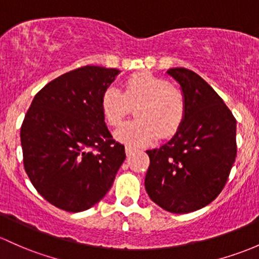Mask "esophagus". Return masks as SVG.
Masks as SVG:
<instances>
[{"mask_svg": "<svg viewBox=\"0 0 259 259\" xmlns=\"http://www.w3.org/2000/svg\"><path fill=\"white\" fill-rule=\"evenodd\" d=\"M136 151H137V149L133 148V147H131V146H126V154H127V155H132L133 153H135Z\"/></svg>", "mask_w": 259, "mask_h": 259, "instance_id": "1", "label": "esophagus"}]
</instances>
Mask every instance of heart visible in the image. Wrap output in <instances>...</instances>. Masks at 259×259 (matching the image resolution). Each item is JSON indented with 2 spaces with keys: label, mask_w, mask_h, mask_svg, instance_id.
<instances>
[{
  "label": "heart",
  "mask_w": 259,
  "mask_h": 259,
  "mask_svg": "<svg viewBox=\"0 0 259 259\" xmlns=\"http://www.w3.org/2000/svg\"><path fill=\"white\" fill-rule=\"evenodd\" d=\"M136 108L137 119L122 124L116 137L132 146H144L159 137L174 136L185 117V96L178 86L152 74H135L123 91L110 86L101 97L108 124L116 127Z\"/></svg>",
  "instance_id": "1"
}]
</instances>
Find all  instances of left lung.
<instances>
[{
	"label": "left lung",
	"mask_w": 259,
	"mask_h": 259,
	"mask_svg": "<svg viewBox=\"0 0 259 259\" xmlns=\"http://www.w3.org/2000/svg\"><path fill=\"white\" fill-rule=\"evenodd\" d=\"M185 96V117L168 143L147 151L146 190L152 201L174 213L206 206L229 180L237 154L236 118L201 76L185 68L166 71Z\"/></svg>",
	"instance_id": "obj_1"
}]
</instances>
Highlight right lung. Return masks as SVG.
<instances>
[{
	"mask_svg": "<svg viewBox=\"0 0 259 259\" xmlns=\"http://www.w3.org/2000/svg\"><path fill=\"white\" fill-rule=\"evenodd\" d=\"M118 73L86 65L60 75L38 91L24 116L26 173L47 201L68 212L97 204L126 159L101 108L102 94Z\"/></svg>",
	"mask_w": 259,
	"mask_h": 259,
	"instance_id": "obj_1",
	"label": "right lung"
}]
</instances>
